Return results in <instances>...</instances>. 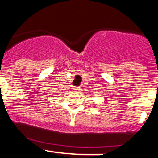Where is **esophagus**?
<instances>
[{
  "label": "esophagus",
  "mask_w": 158,
  "mask_h": 158,
  "mask_svg": "<svg viewBox=\"0 0 158 158\" xmlns=\"http://www.w3.org/2000/svg\"><path fill=\"white\" fill-rule=\"evenodd\" d=\"M73 89H74L75 91H77V90L79 89V87H74V88H73Z\"/></svg>",
  "instance_id": "34e87169"
}]
</instances>
